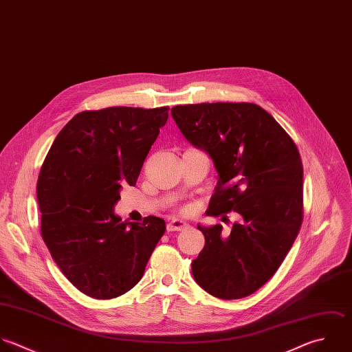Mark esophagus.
<instances>
[{
    "mask_svg": "<svg viewBox=\"0 0 352 352\" xmlns=\"http://www.w3.org/2000/svg\"><path fill=\"white\" fill-rule=\"evenodd\" d=\"M189 225L184 221H179V219H173L167 223V232H179V230H184L186 229Z\"/></svg>",
    "mask_w": 352,
    "mask_h": 352,
    "instance_id": "34e87169",
    "label": "esophagus"
}]
</instances>
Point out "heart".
<instances>
[{"label": "heart", "mask_w": 352, "mask_h": 352, "mask_svg": "<svg viewBox=\"0 0 352 352\" xmlns=\"http://www.w3.org/2000/svg\"><path fill=\"white\" fill-rule=\"evenodd\" d=\"M184 211H185V212H186V211H188V208H184Z\"/></svg>", "instance_id": "heart-1"}]
</instances>
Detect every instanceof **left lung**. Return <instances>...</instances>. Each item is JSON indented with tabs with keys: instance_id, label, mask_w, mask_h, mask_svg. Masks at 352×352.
I'll return each instance as SVG.
<instances>
[{
	"instance_id": "8db88e82",
	"label": "left lung",
	"mask_w": 352,
	"mask_h": 352,
	"mask_svg": "<svg viewBox=\"0 0 352 352\" xmlns=\"http://www.w3.org/2000/svg\"><path fill=\"white\" fill-rule=\"evenodd\" d=\"M171 115L184 137L206 151L218 171L207 214H240L229 236L222 234L221 225L197 226L206 245L192 262L193 277L215 298L250 296L274 276L300 230L299 151L278 122L256 104L175 105Z\"/></svg>"
}]
</instances>
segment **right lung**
I'll return each instance as SVG.
<instances>
[{"instance_id":"right-lung-1","label":"right lung","mask_w":352,"mask_h":352,"mask_svg":"<svg viewBox=\"0 0 352 352\" xmlns=\"http://www.w3.org/2000/svg\"><path fill=\"white\" fill-rule=\"evenodd\" d=\"M168 107H109L76 113L53 141L36 182L41 234L67 280L113 299L141 280L166 230L162 218L122 222L113 207L134 186Z\"/></svg>"}]
</instances>
